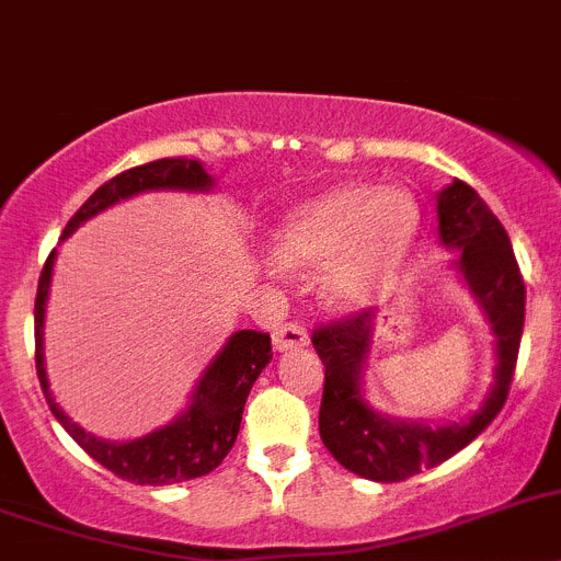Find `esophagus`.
<instances>
[{
	"label": "esophagus",
	"mask_w": 561,
	"mask_h": 561,
	"mask_svg": "<svg viewBox=\"0 0 561 561\" xmlns=\"http://www.w3.org/2000/svg\"><path fill=\"white\" fill-rule=\"evenodd\" d=\"M308 333L302 324L297 322H289V324H280V328L272 333V346H275V352H291V350H302V346H308Z\"/></svg>",
	"instance_id": "obj_1"
}]
</instances>
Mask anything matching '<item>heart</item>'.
Here are the masks:
<instances>
[{
	"label": "heart",
	"mask_w": 561,
	"mask_h": 561,
	"mask_svg": "<svg viewBox=\"0 0 561 561\" xmlns=\"http://www.w3.org/2000/svg\"><path fill=\"white\" fill-rule=\"evenodd\" d=\"M419 228L421 209L410 190L346 181L286 217L275 259L289 272L324 268V302L357 311L391 286Z\"/></svg>",
	"instance_id": "b5f03b06"
}]
</instances>
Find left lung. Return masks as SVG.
<instances>
[{
  "mask_svg": "<svg viewBox=\"0 0 561 561\" xmlns=\"http://www.w3.org/2000/svg\"><path fill=\"white\" fill-rule=\"evenodd\" d=\"M437 239L446 250H457L451 270L471 291L493 333V382L473 413L449 424H426L391 419L371 408L364 382L377 333L371 311L313 333V350L324 364L319 408L322 444L346 471L371 482H402L466 449L501 413L515 375L526 286L504 226L477 190L455 179L437 192Z\"/></svg>",
  "mask_w": 561,
  "mask_h": 561,
  "instance_id": "8db88e82",
  "label": "left lung"
}]
</instances>
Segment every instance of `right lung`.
I'll list each match as a JSON object with an SVG mask.
<instances>
[{"instance_id": "right-lung-1", "label": "right lung", "mask_w": 561, "mask_h": 561, "mask_svg": "<svg viewBox=\"0 0 561 561\" xmlns=\"http://www.w3.org/2000/svg\"><path fill=\"white\" fill-rule=\"evenodd\" d=\"M159 190L209 192L215 190V179L206 173V168L197 159H157V162L126 170V173L115 175L104 186H99L84 201L82 209L68 220L60 242H66L79 226H84L90 217L101 215L110 206L142 195V192ZM55 259L57 250H51V255L44 264V272H41V280H37L35 297L37 380H41V388H44V397L55 419L66 426L68 435L95 462H101L112 473H117L121 479H129L135 484H175L215 471L226 460L228 451H231L233 440H237L250 388H253L264 366L272 360L270 335L255 333V330H237L222 344L215 360L206 366L201 380L195 382V391L190 393V404L173 421L148 432V435L135 437V440H104V437H95L93 432L77 424L55 402L49 391L44 355V322Z\"/></svg>"}]
</instances>
